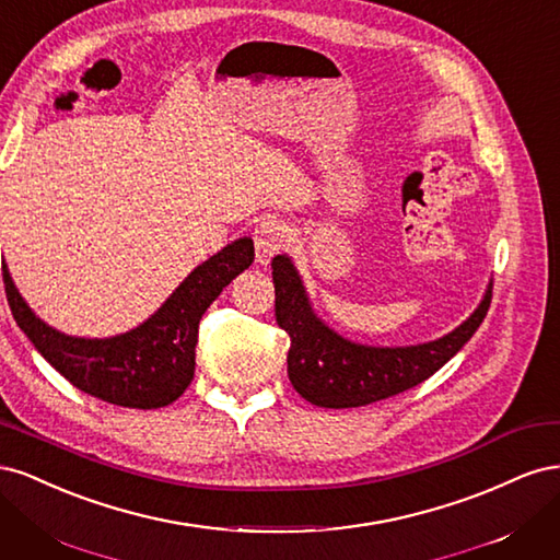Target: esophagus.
Wrapping results in <instances>:
<instances>
[{"label":"esophagus","instance_id":"obj_1","mask_svg":"<svg viewBox=\"0 0 560 560\" xmlns=\"http://www.w3.org/2000/svg\"><path fill=\"white\" fill-rule=\"evenodd\" d=\"M287 243V229L276 222V219H264L261 224L254 229V249H257V261L268 266L270 259L284 247Z\"/></svg>","mask_w":560,"mask_h":560}]
</instances>
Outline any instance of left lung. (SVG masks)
<instances>
[{
  "label": "left lung",
  "instance_id": "1",
  "mask_svg": "<svg viewBox=\"0 0 560 560\" xmlns=\"http://www.w3.org/2000/svg\"><path fill=\"white\" fill-rule=\"evenodd\" d=\"M270 266L276 284V319L292 341L287 352V374L296 393L322 409H354L428 381L479 329L493 292V282H488L474 313L434 341L366 346L334 331L315 313L292 257L278 254Z\"/></svg>",
  "mask_w": 560,
  "mask_h": 560
}]
</instances>
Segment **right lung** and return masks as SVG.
Instances as JSON below:
<instances>
[{
	"instance_id": "right-lung-1",
	"label": "right lung",
	"mask_w": 560,
	"mask_h": 560,
	"mask_svg": "<svg viewBox=\"0 0 560 560\" xmlns=\"http://www.w3.org/2000/svg\"><path fill=\"white\" fill-rule=\"evenodd\" d=\"M254 261L252 238H238L182 280L163 306L126 334L83 338L35 315L2 264L13 319L42 358L81 393L126 409H161L194 381L198 322L235 276Z\"/></svg>"
}]
</instances>
